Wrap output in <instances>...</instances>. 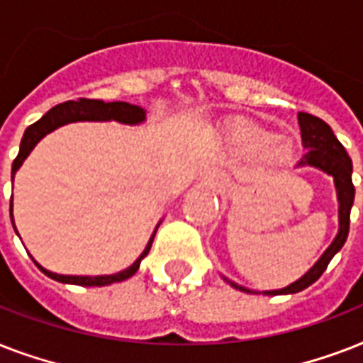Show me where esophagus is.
Returning a JSON list of instances; mask_svg holds the SVG:
<instances>
[{"mask_svg":"<svg viewBox=\"0 0 363 363\" xmlns=\"http://www.w3.org/2000/svg\"><path fill=\"white\" fill-rule=\"evenodd\" d=\"M207 177H209V181H211V182H215V184H218V182L222 181V177H220V175H216L215 171H209V173H207Z\"/></svg>","mask_w":363,"mask_h":363,"instance_id":"obj_1","label":"esophagus"}]
</instances>
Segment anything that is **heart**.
Returning a JSON list of instances; mask_svg holds the SVG:
<instances>
[{
  "mask_svg": "<svg viewBox=\"0 0 363 363\" xmlns=\"http://www.w3.org/2000/svg\"><path fill=\"white\" fill-rule=\"evenodd\" d=\"M228 145L241 156H262L265 164L284 165L292 162L296 145L290 137L273 135L269 130L248 121H238L226 131Z\"/></svg>",
  "mask_w": 363,
  "mask_h": 363,
  "instance_id": "heart-1",
  "label": "heart"
}]
</instances>
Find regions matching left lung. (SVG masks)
Returning <instances> with one entry per match:
<instances>
[{
    "mask_svg": "<svg viewBox=\"0 0 363 363\" xmlns=\"http://www.w3.org/2000/svg\"><path fill=\"white\" fill-rule=\"evenodd\" d=\"M299 130H301V143L303 148L307 150L305 156L299 160L298 165H309L315 169L324 171L326 175L333 177V184L337 190V201H339V230L332 245L324 250L320 258L316 259L315 265L311 267L303 277H299L298 281L288 284L279 290H264L262 294L265 296H279V294H298L311 286L313 282L320 279V275L326 271L328 264L332 262L335 254L343 248L345 241L349 238V224H350V209L354 203V184H352V162H350L349 154L345 147L339 143L335 133L326 122L313 116L309 113H298ZM222 279L230 284V286L238 288L241 292L247 294H259L256 290L245 288L238 282L230 281L228 277L222 275Z\"/></svg>",
    "mask_w": 363,
    "mask_h": 363,
    "instance_id": "8db88e82",
    "label": "left lung"
}]
</instances>
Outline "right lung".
<instances>
[{
  "mask_svg": "<svg viewBox=\"0 0 363 363\" xmlns=\"http://www.w3.org/2000/svg\"><path fill=\"white\" fill-rule=\"evenodd\" d=\"M121 122V124L128 125H137L143 124L147 121V111L139 107V105H131L128 101H101V99H77V101H65V104H60L56 107L48 111L47 115H43L35 124H31L28 130L24 131V137L20 141V150L18 156L14 158L13 169H11V181H14V175L16 171L20 169V165L24 164V160L30 156V152L35 148V145L41 141L43 137L50 133V131L58 130L60 125L71 124V122ZM11 222H13V198H11ZM162 220L156 224L152 235L148 239L147 247L141 252V256L125 269L118 271V273H113V275H58V273H52V271L45 269L43 265H39L35 262V265L45 273L47 277L54 279V281L64 282V284H77V286H107V284H113V282H122L125 279H130L137 273L139 265H141V259L145 258L152 247L154 235L158 232ZM16 232V228H14Z\"/></svg>",
  "mask_w": 363,
  "mask_h": 363,
  "instance_id": "add662e5",
  "label": "right lung"
}]
</instances>
